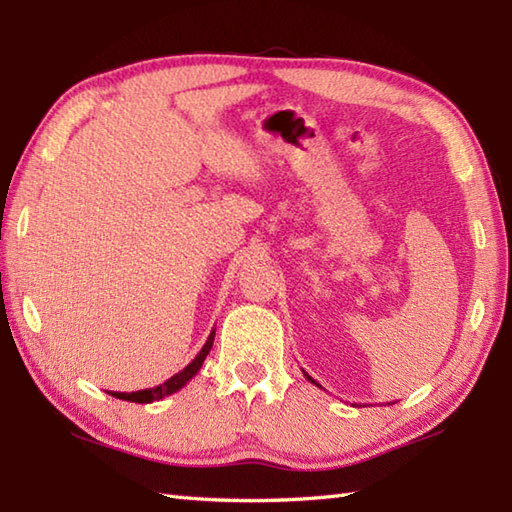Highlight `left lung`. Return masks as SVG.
I'll return each mask as SVG.
<instances>
[{"mask_svg":"<svg viewBox=\"0 0 512 512\" xmlns=\"http://www.w3.org/2000/svg\"><path fill=\"white\" fill-rule=\"evenodd\" d=\"M303 376H306V378H308V380H312V378H310V376H308V374H306V372H303ZM312 383H314V380H312Z\"/></svg>","mask_w":512,"mask_h":512,"instance_id":"obj_1","label":"left lung"}]
</instances>
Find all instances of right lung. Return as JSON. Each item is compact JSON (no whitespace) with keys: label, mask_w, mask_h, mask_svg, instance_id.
<instances>
[{"label":"right lung","mask_w":512,"mask_h":512,"mask_svg":"<svg viewBox=\"0 0 512 512\" xmlns=\"http://www.w3.org/2000/svg\"><path fill=\"white\" fill-rule=\"evenodd\" d=\"M213 341H215V330L209 334V339H206L204 347L198 352V356L193 358V361L182 369V372L173 374L169 380H165V383L158 385V387H151V389H143V391H132V394H125V391H110L112 396L121 398V400H129V402H140V405H147V402H154V400H162L167 398L171 394H176V391H180L184 385L189 383V380L200 372V367L204 363V358L209 356L211 347H213Z\"/></svg>","instance_id":"add662e5"}]
</instances>
